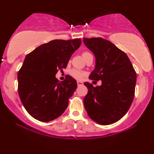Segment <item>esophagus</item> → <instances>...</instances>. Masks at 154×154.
Returning <instances> with one entry per match:
<instances>
[{
	"mask_svg": "<svg viewBox=\"0 0 154 154\" xmlns=\"http://www.w3.org/2000/svg\"><path fill=\"white\" fill-rule=\"evenodd\" d=\"M77 84H78V86L82 85H83V82H81V81H77Z\"/></svg>",
	"mask_w": 154,
	"mask_h": 154,
	"instance_id": "34e87169",
	"label": "esophagus"
}]
</instances>
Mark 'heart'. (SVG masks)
Masks as SVG:
<instances>
[{"mask_svg":"<svg viewBox=\"0 0 154 154\" xmlns=\"http://www.w3.org/2000/svg\"><path fill=\"white\" fill-rule=\"evenodd\" d=\"M88 55H92V54L88 52H84L83 53V58H85ZM71 74L73 77H74L75 79H81L83 78V76L84 75V73L82 72V71H81L76 70V69H73V70H71Z\"/></svg>","mask_w":154,"mask_h":154,"instance_id":"b5f03b06","label":"heart"}]
</instances>
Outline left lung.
<instances>
[{
  "label": "left lung",
  "instance_id": "1",
  "mask_svg": "<svg viewBox=\"0 0 154 154\" xmlns=\"http://www.w3.org/2000/svg\"><path fill=\"white\" fill-rule=\"evenodd\" d=\"M83 43L95 57V67L89 79L102 81L97 87L88 82L84 83L88 89L84 106L96 123L111 125L123 118L131 106L136 72L127 54L109 41L85 38Z\"/></svg>",
  "mask_w": 154,
  "mask_h": 154
}]
</instances>
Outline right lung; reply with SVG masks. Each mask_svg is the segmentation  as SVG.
I'll list each match as a JSON object with an SVG mask.
<instances>
[{"label": "right lung", "mask_w": 154, "mask_h": 154, "mask_svg": "<svg viewBox=\"0 0 154 154\" xmlns=\"http://www.w3.org/2000/svg\"><path fill=\"white\" fill-rule=\"evenodd\" d=\"M81 44L80 38L53 40L26 56L17 75L18 92L23 106L35 119L51 121L66 110L76 90V81L67 75L60 82L55 75L66 68Z\"/></svg>", "instance_id": "1"}]
</instances>
